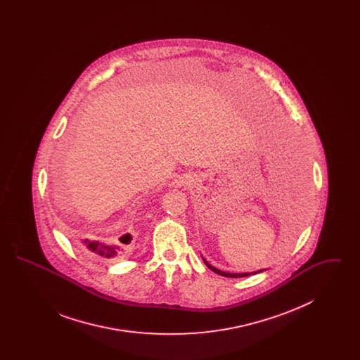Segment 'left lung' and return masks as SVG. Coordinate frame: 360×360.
Wrapping results in <instances>:
<instances>
[{
  "instance_id": "obj_1",
  "label": "left lung",
  "mask_w": 360,
  "mask_h": 360,
  "mask_svg": "<svg viewBox=\"0 0 360 360\" xmlns=\"http://www.w3.org/2000/svg\"><path fill=\"white\" fill-rule=\"evenodd\" d=\"M297 163V162H295ZM297 165H300V163H297ZM302 169V167H301ZM295 172H300V170H295ZM298 175H301V181L300 182H302L301 185H304V188H305V176H304V172H297ZM302 188V190H304ZM307 190V188H305ZM202 260L205 262L206 266L212 270V271H214L216 274L223 275V276H226V278H243V276H248V275L257 274V273H262V271H264V270H259V271H254V273H226V271H221V270H219V269H216L214 266H212L207 260H206L205 257H202Z\"/></svg>"
}]
</instances>
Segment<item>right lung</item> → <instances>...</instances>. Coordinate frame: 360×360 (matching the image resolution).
<instances>
[{"mask_svg":"<svg viewBox=\"0 0 360 360\" xmlns=\"http://www.w3.org/2000/svg\"><path fill=\"white\" fill-rule=\"evenodd\" d=\"M132 241V235L125 233L119 238L117 244H106L100 240H82V244L90 251L91 254H96L97 257H103V259H115V257H124L127 247Z\"/></svg>","mask_w":360,"mask_h":360,"instance_id":"1","label":"right lung"}]
</instances>
